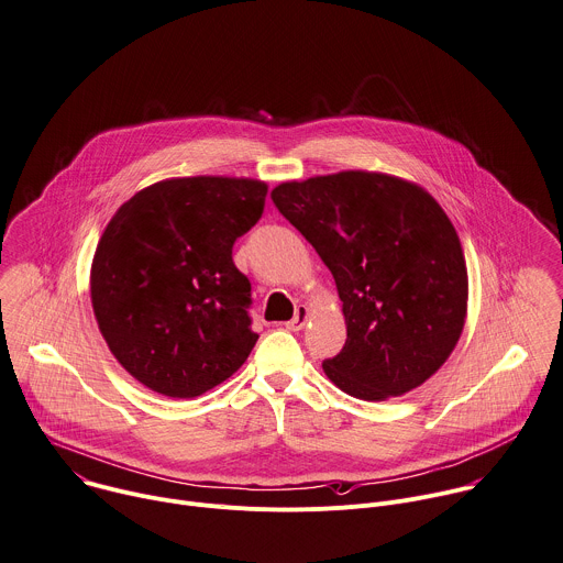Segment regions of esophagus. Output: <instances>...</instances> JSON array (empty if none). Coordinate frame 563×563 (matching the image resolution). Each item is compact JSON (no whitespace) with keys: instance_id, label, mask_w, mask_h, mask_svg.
I'll return each mask as SVG.
<instances>
[{"instance_id":"1","label":"esophagus","mask_w":563,"mask_h":563,"mask_svg":"<svg viewBox=\"0 0 563 563\" xmlns=\"http://www.w3.org/2000/svg\"><path fill=\"white\" fill-rule=\"evenodd\" d=\"M306 321H308V308H306V306H299V308H297V312H295V317L286 323V330H290V332H299V330H303Z\"/></svg>"}]
</instances>
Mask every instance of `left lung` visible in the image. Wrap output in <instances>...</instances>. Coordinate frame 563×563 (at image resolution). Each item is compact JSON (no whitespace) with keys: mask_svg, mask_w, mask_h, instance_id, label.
Here are the masks:
<instances>
[{"mask_svg":"<svg viewBox=\"0 0 563 563\" xmlns=\"http://www.w3.org/2000/svg\"><path fill=\"white\" fill-rule=\"evenodd\" d=\"M279 213L330 268L347 325L323 361L345 394L385 400L422 385L453 352L466 317L462 246L440 205L418 185L341 172L284 183Z\"/></svg>","mask_w":563,"mask_h":563,"instance_id":"1","label":"left lung"}]
</instances>
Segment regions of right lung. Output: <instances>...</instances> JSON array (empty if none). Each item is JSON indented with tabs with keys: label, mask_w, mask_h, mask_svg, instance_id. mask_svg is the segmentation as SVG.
<instances>
[{
	"label": "right lung",
	"mask_w": 563,
	"mask_h": 563,
	"mask_svg": "<svg viewBox=\"0 0 563 563\" xmlns=\"http://www.w3.org/2000/svg\"><path fill=\"white\" fill-rule=\"evenodd\" d=\"M266 191L249 178H172L110 220L92 262V308L112 354L145 387L194 398L249 358L260 334L233 244L262 218Z\"/></svg>",
	"instance_id": "obj_1"
}]
</instances>
